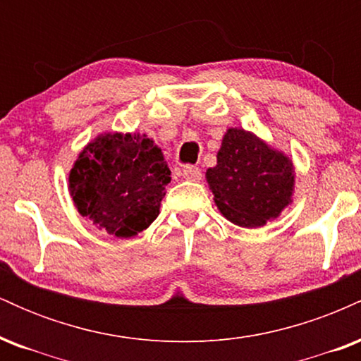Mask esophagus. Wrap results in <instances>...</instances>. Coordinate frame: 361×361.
<instances>
[{
	"label": "esophagus",
	"mask_w": 361,
	"mask_h": 361,
	"mask_svg": "<svg viewBox=\"0 0 361 361\" xmlns=\"http://www.w3.org/2000/svg\"><path fill=\"white\" fill-rule=\"evenodd\" d=\"M181 176L188 181H200L202 171L197 166H185L183 169H181Z\"/></svg>",
	"instance_id": "esophagus-1"
}]
</instances>
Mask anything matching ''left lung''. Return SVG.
I'll return each mask as SVG.
<instances>
[{"label":"left lung","mask_w":361,"mask_h":361,"mask_svg":"<svg viewBox=\"0 0 361 361\" xmlns=\"http://www.w3.org/2000/svg\"><path fill=\"white\" fill-rule=\"evenodd\" d=\"M205 178L224 217L247 229L275 221L292 204L295 188L292 159L239 127L227 128L217 164Z\"/></svg>","instance_id":"1"}]
</instances>
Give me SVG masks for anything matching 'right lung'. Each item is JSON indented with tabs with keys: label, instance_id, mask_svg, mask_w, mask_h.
<instances>
[{
	"label": "right lung",
	"instance_id": "1",
	"mask_svg": "<svg viewBox=\"0 0 361 361\" xmlns=\"http://www.w3.org/2000/svg\"><path fill=\"white\" fill-rule=\"evenodd\" d=\"M163 152L146 134L105 132L78 154L69 193L82 217L117 238H134L159 215L171 181Z\"/></svg>",
	"mask_w": 361,
	"mask_h": 361
}]
</instances>
